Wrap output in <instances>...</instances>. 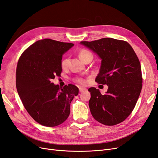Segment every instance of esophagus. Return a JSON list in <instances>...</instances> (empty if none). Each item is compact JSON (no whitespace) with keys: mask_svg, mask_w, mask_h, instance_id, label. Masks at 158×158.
I'll list each match as a JSON object with an SVG mask.
<instances>
[{"mask_svg":"<svg viewBox=\"0 0 158 158\" xmlns=\"http://www.w3.org/2000/svg\"><path fill=\"white\" fill-rule=\"evenodd\" d=\"M87 90V89L86 88H83V87H80V88H79V91H80V92H84V91H86Z\"/></svg>","mask_w":158,"mask_h":158,"instance_id":"esophagus-1","label":"esophagus"}]
</instances>
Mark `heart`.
I'll return each mask as SVG.
<instances>
[{"label":"heart","mask_w":158,"mask_h":158,"mask_svg":"<svg viewBox=\"0 0 158 158\" xmlns=\"http://www.w3.org/2000/svg\"><path fill=\"white\" fill-rule=\"evenodd\" d=\"M79 56H80V58L81 59V60H82L83 62H84L88 58H89V57H92V58H93V55H92V52H91L89 51H88V50H82L80 52ZM68 63H69V59L65 58L63 60V61H62L61 64H62V66H63V68H64V67H66V66H67ZM77 81L80 84H84L85 83V81L82 79H78Z\"/></svg>","instance_id":"heart-1"}]
</instances>
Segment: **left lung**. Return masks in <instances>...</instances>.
<instances>
[{
	"label": "left lung",
	"instance_id": "obj_1",
	"mask_svg": "<svg viewBox=\"0 0 158 158\" xmlns=\"http://www.w3.org/2000/svg\"><path fill=\"white\" fill-rule=\"evenodd\" d=\"M80 44L102 60L95 81L108 86L104 95L99 89H88L93 117L108 126L123 122L135 108L142 86L141 66L135 51L127 42L113 38Z\"/></svg>",
	"mask_w": 158,
	"mask_h": 158
}]
</instances>
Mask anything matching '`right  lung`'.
Segmentation results:
<instances>
[{
	"label": "right lung",
	"mask_w": 158,
	"mask_h": 158,
	"mask_svg": "<svg viewBox=\"0 0 158 158\" xmlns=\"http://www.w3.org/2000/svg\"><path fill=\"white\" fill-rule=\"evenodd\" d=\"M74 46L50 39L38 40L25 50L18 60L16 85L23 106L40 125L52 127L64 123L70 103L78 95L74 85L59 87L51 82L62 71L63 55Z\"/></svg>",
	"instance_id": "add662e5"
}]
</instances>
